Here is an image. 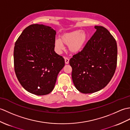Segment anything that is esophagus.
I'll return each instance as SVG.
<instances>
[{
	"label": "esophagus",
	"instance_id": "obj_1",
	"mask_svg": "<svg viewBox=\"0 0 130 130\" xmlns=\"http://www.w3.org/2000/svg\"><path fill=\"white\" fill-rule=\"evenodd\" d=\"M64 59H65V64H68L69 63V59L68 58H66V57H65Z\"/></svg>",
	"mask_w": 130,
	"mask_h": 130
}]
</instances>
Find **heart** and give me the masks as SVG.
<instances>
[{
  "mask_svg": "<svg viewBox=\"0 0 130 130\" xmlns=\"http://www.w3.org/2000/svg\"><path fill=\"white\" fill-rule=\"evenodd\" d=\"M90 34L85 30H76L64 33L54 41V47L57 52L60 53L64 49V45H68V50L72 54L82 51L89 40Z\"/></svg>",
  "mask_w": 130,
  "mask_h": 130,
  "instance_id": "1",
  "label": "heart"
}]
</instances>
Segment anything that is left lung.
<instances>
[{
    "label": "left lung",
    "mask_w": 130,
    "mask_h": 130,
    "mask_svg": "<svg viewBox=\"0 0 130 130\" xmlns=\"http://www.w3.org/2000/svg\"><path fill=\"white\" fill-rule=\"evenodd\" d=\"M95 28L96 32L83 50L69 61L74 85L84 93L97 92L106 86L117 66L116 40L104 27L95 26Z\"/></svg>",
    "instance_id": "obj_1"
}]
</instances>
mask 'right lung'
<instances>
[{"label": "right lung", "instance_id": "obj_1", "mask_svg": "<svg viewBox=\"0 0 130 130\" xmlns=\"http://www.w3.org/2000/svg\"><path fill=\"white\" fill-rule=\"evenodd\" d=\"M56 31L43 24H32L24 30L15 43L14 70L26 91L37 95L49 94L65 60L54 51Z\"/></svg>", "mask_w": 130, "mask_h": 130}]
</instances>
